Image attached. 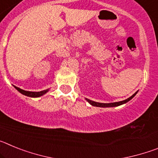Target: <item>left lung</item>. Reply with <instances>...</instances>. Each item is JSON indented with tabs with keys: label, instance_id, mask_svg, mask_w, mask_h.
I'll list each match as a JSON object with an SVG mask.
<instances>
[{
	"label": "left lung",
	"instance_id": "obj_1",
	"mask_svg": "<svg viewBox=\"0 0 158 158\" xmlns=\"http://www.w3.org/2000/svg\"><path fill=\"white\" fill-rule=\"evenodd\" d=\"M137 93H138V91H137L136 93H135V94L132 95V96H131V97H129V98L127 99V100H122V101L115 102V103H109V104H104V103H98V102L93 101V100H89V99H86V100H87V101L89 102V104H91V105L95 106V107H117V106L122 105V104H126V103H127V102L129 101V100H131V99L133 98L134 96H135V95L137 94Z\"/></svg>",
	"mask_w": 158,
	"mask_h": 158
}]
</instances>
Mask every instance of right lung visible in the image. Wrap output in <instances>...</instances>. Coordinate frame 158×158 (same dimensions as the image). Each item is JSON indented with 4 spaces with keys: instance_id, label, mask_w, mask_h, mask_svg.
<instances>
[{
    "instance_id": "right-lung-1",
    "label": "right lung",
    "mask_w": 158,
    "mask_h": 158,
    "mask_svg": "<svg viewBox=\"0 0 158 158\" xmlns=\"http://www.w3.org/2000/svg\"><path fill=\"white\" fill-rule=\"evenodd\" d=\"M14 87H15V89H16L17 91H19V93H22V94L24 95V96H29V97H40V96H43V95H44L45 93H47V92L49 91V89H46V90H43V91L41 92H29L23 90V89H19V88L16 87V86H14Z\"/></svg>"
}]
</instances>
